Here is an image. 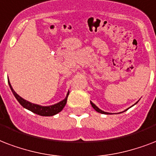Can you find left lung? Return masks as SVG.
<instances>
[{
    "label": "left lung",
    "mask_w": 156,
    "mask_h": 156,
    "mask_svg": "<svg viewBox=\"0 0 156 156\" xmlns=\"http://www.w3.org/2000/svg\"><path fill=\"white\" fill-rule=\"evenodd\" d=\"M90 103H91V106L93 107L94 110H96V111H97V112L101 113V114H104V115H112V114H110V113L105 112V111L101 110V109H99V108H98V107H97V105H96L94 104V103H92V102H91V101H90ZM136 103H137V102H136ZM136 103H135V104H134V105H136ZM133 105H132V106H133ZM132 106H131V107H132ZM129 108H130V107H129ZM129 108H128V109H129ZM127 110H128V109H127ZM124 110V111H126V110ZM124 111H123V112H124Z\"/></svg>",
    "instance_id": "left-lung-1"
}]
</instances>
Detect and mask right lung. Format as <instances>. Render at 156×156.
<instances>
[{"label": "right lung", "mask_w": 156, "mask_h": 156, "mask_svg": "<svg viewBox=\"0 0 156 156\" xmlns=\"http://www.w3.org/2000/svg\"><path fill=\"white\" fill-rule=\"evenodd\" d=\"M9 83V86L11 89L12 92L14 94L15 97L17 99V101L20 102V104L22 105L23 108H25L27 110H30L34 114H37V115H41V116H53V115H56L59 112H60L61 110L64 109V107L66 105V102H67L68 96L69 94V91H68L67 96L65 97V99L61 101L58 102L57 104L52 105H49V106H42V105H39L33 104V103H31V102L26 101L23 98H22L21 97H20L12 87L11 84L9 83V81H8Z\"/></svg>", "instance_id": "obj_1"}]
</instances>
